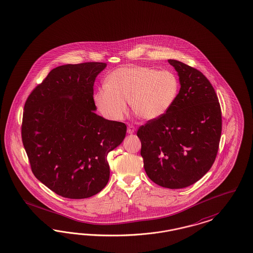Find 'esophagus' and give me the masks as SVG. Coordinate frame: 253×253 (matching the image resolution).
Returning a JSON list of instances; mask_svg holds the SVG:
<instances>
[{"mask_svg": "<svg viewBox=\"0 0 253 253\" xmlns=\"http://www.w3.org/2000/svg\"><path fill=\"white\" fill-rule=\"evenodd\" d=\"M134 131H135V128H134V126H132L131 124H129V125H128V128H127V132H128V133H130V134H132Z\"/></svg>", "mask_w": 253, "mask_h": 253, "instance_id": "obj_1", "label": "esophagus"}]
</instances>
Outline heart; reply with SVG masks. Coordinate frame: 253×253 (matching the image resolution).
<instances>
[{"mask_svg":"<svg viewBox=\"0 0 253 253\" xmlns=\"http://www.w3.org/2000/svg\"><path fill=\"white\" fill-rule=\"evenodd\" d=\"M179 80L171 71H159L146 66H124L113 71L105 87L97 89L93 100L100 113L121 121L131 111L144 121H155L172 108L179 91Z\"/></svg>","mask_w":253,"mask_h":253,"instance_id":"obj_1","label":"heart"}]
</instances>
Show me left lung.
I'll list each match as a JSON object with an SVG mask.
<instances>
[{
    "mask_svg": "<svg viewBox=\"0 0 253 253\" xmlns=\"http://www.w3.org/2000/svg\"><path fill=\"white\" fill-rule=\"evenodd\" d=\"M180 89L164 117L140 126L141 156L148 177L159 186L182 189L198 181L215 162L221 134L218 96L200 71L168 60Z\"/></svg>",
    "mask_w": 253,
    "mask_h": 253,
    "instance_id": "left-lung-1",
    "label": "left lung"
}]
</instances>
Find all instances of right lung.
Wrapping results in <instances>:
<instances>
[{"instance_id":"1","label":"right lung","mask_w":253,"mask_h":253,"mask_svg":"<svg viewBox=\"0 0 253 253\" xmlns=\"http://www.w3.org/2000/svg\"><path fill=\"white\" fill-rule=\"evenodd\" d=\"M105 67L104 62L56 67L24 105L21 136L32 171L65 198H88L105 188L107 154L126 135L124 123L94 112L93 85Z\"/></svg>"}]
</instances>
